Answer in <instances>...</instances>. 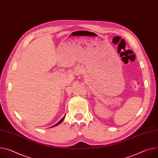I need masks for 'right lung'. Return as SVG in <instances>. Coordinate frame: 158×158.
<instances>
[{
    "instance_id": "add662e5",
    "label": "right lung",
    "mask_w": 158,
    "mask_h": 158,
    "mask_svg": "<svg viewBox=\"0 0 158 158\" xmlns=\"http://www.w3.org/2000/svg\"><path fill=\"white\" fill-rule=\"evenodd\" d=\"M65 116H64V117H63V118H62V119H61V120H60V121H59L58 123H56L55 125H54L53 126H52V127H55V126H56V125H58L60 124V123H61L63 122V120H64V118H65Z\"/></svg>"
}]
</instances>
